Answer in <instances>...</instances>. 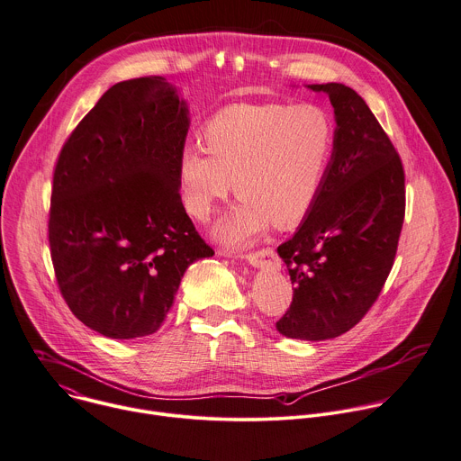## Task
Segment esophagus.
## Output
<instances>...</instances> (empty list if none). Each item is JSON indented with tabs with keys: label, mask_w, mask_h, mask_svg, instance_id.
I'll list each match as a JSON object with an SVG mask.
<instances>
[{
	"label": "esophagus",
	"mask_w": 461,
	"mask_h": 461,
	"mask_svg": "<svg viewBox=\"0 0 461 461\" xmlns=\"http://www.w3.org/2000/svg\"><path fill=\"white\" fill-rule=\"evenodd\" d=\"M246 260L251 264V266H269V267H278V257L275 253L273 248H264V249H258V251H253V253H248L244 255Z\"/></svg>",
	"instance_id": "obj_1"
}]
</instances>
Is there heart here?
Here are the masks:
<instances>
[{"mask_svg": "<svg viewBox=\"0 0 461 461\" xmlns=\"http://www.w3.org/2000/svg\"><path fill=\"white\" fill-rule=\"evenodd\" d=\"M204 142L179 151L177 181L185 210L208 222L237 188L240 203L215 237L242 248L269 224L291 228L317 204L335 153L331 113L315 103H239L204 124Z\"/></svg>", "mask_w": 461, "mask_h": 461, "instance_id": "heart-1", "label": "heart"}]
</instances>
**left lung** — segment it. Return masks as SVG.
Returning a JSON list of instances; mask_svg holds the SVG:
<instances>
[{"label":"left lung","mask_w":461,"mask_h":461,"mask_svg":"<svg viewBox=\"0 0 461 461\" xmlns=\"http://www.w3.org/2000/svg\"><path fill=\"white\" fill-rule=\"evenodd\" d=\"M308 88L330 95L337 140L317 204L276 248L294 285L276 330L287 339L328 340L364 319L391 273L405 217V174L391 139L353 88Z\"/></svg>","instance_id":"1"}]
</instances>
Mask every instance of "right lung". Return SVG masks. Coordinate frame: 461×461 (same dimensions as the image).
I'll return each instance as SVG.
<instances>
[{
    "label": "right lung",
    "mask_w": 461,
    "mask_h": 461,
    "mask_svg": "<svg viewBox=\"0 0 461 461\" xmlns=\"http://www.w3.org/2000/svg\"><path fill=\"white\" fill-rule=\"evenodd\" d=\"M188 128L177 88L146 76L108 88L61 148L50 257L70 312L103 337L156 333L186 267L213 255L179 194Z\"/></svg>",
    "instance_id": "obj_1"
}]
</instances>
